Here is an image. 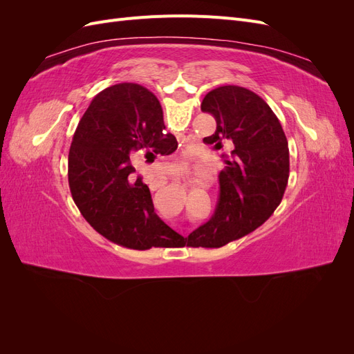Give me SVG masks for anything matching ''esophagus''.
<instances>
[{
    "label": "esophagus",
    "instance_id": "obj_1",
    "mask_svg": "<svg viewBox=\"0 0 354 354\" xmlns=\"http://www.w3.org/2000/svg\"><path fill=\"white\" fill-rule=\"evenodd\" d=\"M159 186H162V185H156V187H158V189H159Z\"/></svg>",
    "mask_w": 354,
    "mask_h": 354
}]
</instances>
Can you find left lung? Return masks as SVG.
I'll return each instance as SVG.
<instances>
[{"mask_svg":"<svg viewBox=\"0 0 354 354\" xmlns=\"http://www.w3.org/2000/svg\"><path fill=\"white\" fill-rule=\"evenodd\" d=\"M202 112L216 118L217 130L203 143L232 146L220 173V198L205 224L192 232L187 246L220 248L251 233L279 205L289 177V149L277 116L259 94L238 85L209 91Z\"/></svg>","mask_w":354,"mask_h":354,"instance_id":"8db88e82","label":"left lung"}]
</instances>
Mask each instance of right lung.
Segmentation results:
<instances>
[{
    "label": "right lung",
    "mask_w": 354,
    "mask_h": 354,
    "mask_svg": "<svg viewBox=\"0 0 354 354\" xmlns=\"http://www.w3.org/2000/svg\"><path fill=\"white\" fill-rule=\"evenodd\" d=\"M162 108L147 88L122 82L100 91L82 115L69 149V187L82 217L102 236L131 250L185 243L160 220L134 159L177 149Z\"/></svg>",
    "instance_id": "add662e5"
}]
</instances>
